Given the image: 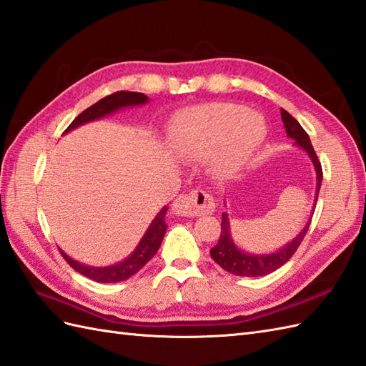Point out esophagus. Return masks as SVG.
Wrapping results in <instances>:
<instances>
[{
    "instance_id": "obj_1",
    "label": "esophagus",
    "mask_w": 366,
    "mask_h": 366,
    "mask_svg": "<svg viewBox=\"0 0 366 366\" xmlns=\"http://www.w3.org/2000/svg\"><path fill=\"white\" fill-rule=\"evenodd\" d=\"M214 209V198H212V194L204 190H193L187 194H181V197H177L172 204L173 214L181 217L212 214Z\"/></svg>"
}]
</instances>
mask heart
I'll return each mask as SVG.
<instances>
[{
	"instance_id": "heart-1",
	"label": "heart",
	"mask_w": 366,
	"mask_h": 366,
	"mask_svg": "<svg viewBox=\"0 0 366 366\" xmlns=\"http://www.w3.org/2000/svg\"><path fill=\"white\" fill-rule=\"evenodd\" d=\"M263 134V122L242 106L201 104L177 117L174 148L189 159L210 156L212 174L218 179H229L248 164Z\"/></svg>"
}]
</instances>
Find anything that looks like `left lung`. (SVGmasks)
I'll list each match as a JSON object with an SVG mask.
<instances>
[{
  "instance_id": "8db88e82",
  "label": "left lung",
  "mask_w": 366,
  "mask_h": 366,
  "mask_svg": "<svg viewBox=\"0 0 366 366\" xmlns=\"http://www.w3.org/2000/svg\"><path fill=\"white\" fill-rule=\"evenodd\" d=\"M280 115H282V122L285 132L290 139L295 140V143L298 144L301 149L307 152V156L310 157L313 167H315V173H317V190H315V204L313 207L317 206V199H318V193L321 189V181H322V169L321 164L317 157V152L313 149L310 139L307 132L302 129V126L295 120V118L287 112V110L280 109ZM315 209L312 210V215ZM312 215L307 219V223L302 227V231L295 237L293 240L285 243L282 248H279L274 252L269 254H254V252H246L240 249L232 240L231 235V224H229V218L227 214H223L222 217V234H219L218 243L210 249V256L214 259L219 267L226 269L227 273L235 274V276H244V277H259V276H265L273 273L277 268H280L292 259L293 254L298 249V246L304 240L305 234L309 231V226L312 223Z\"/></svg>"
}]
</instances>
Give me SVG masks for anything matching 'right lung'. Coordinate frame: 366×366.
Here are the masks:
<instances>
[{
	"label": "right lung",
	"mask_w": 366,
	"mask_h": 366,
	"mask_svg": "<svg viewBox=\"0 0 366 366\" xmlns=\"http://www.w3.org/2000/svg\"><path fill=\"white\" fill-rule=\"evenodd\" d=\"M149 101V98L143 93L139 92H117L112 93L103 99H99L98 103H95L93 106H90L89 109L84 110L82 114H79L78 117L74 118L71 122V124L66 127L65 134L70 132L76 127L81 124H86L90 122L99 120L106 115H110L117 112V110H122L124 107H134V106H142L147 104ZM168 207H162L160 209L159 214L156 215V218L152 219L149 227L147 229V232L142 237L140 243L137 244V248L132 251V254H129L124 260L115 263V265L110 267H89L84 265L81 262L73 260L70 256L59 248L61 254L64 256V259L66 260L68 265H70L73 269L78 271V273L84 274L86 277L97 280V282L101 284H109V282H122V280L129 279L131 276H134L135 273L147 265V263L154 257V254L157 252L160 243L164 240V235L167 232V223H165V215H167Z\"/></svg>",
	"instance_id": "right-lung-1"
}]
</instances>
